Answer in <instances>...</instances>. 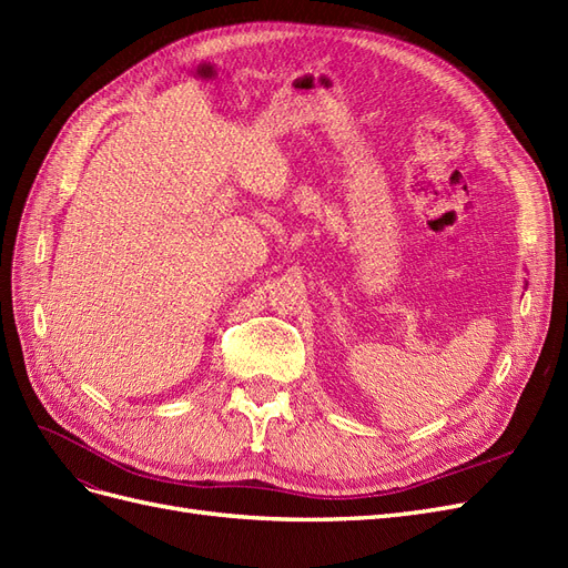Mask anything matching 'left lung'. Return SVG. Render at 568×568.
<instances>
[{"instance_id":"obj_1","label":"left lung","mask_w":568,"mask_h":568,"mask_svg":"<svg viewBox=\"0 0 568 568\" xmlns=\"http://www.w3.org/2000/svg\"><path fill=\"white\" fill-rule=\"evenodd\" d=\"M526 286H528V284H526Z\"/></svg>"}]
</instances>
